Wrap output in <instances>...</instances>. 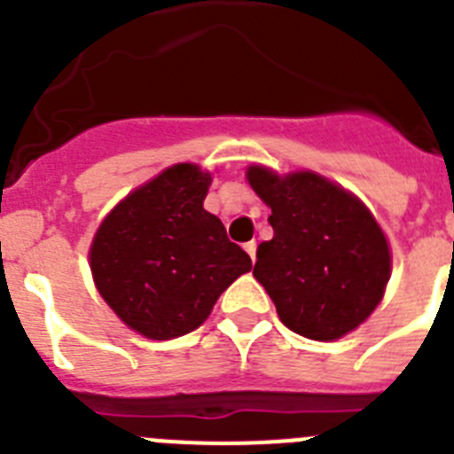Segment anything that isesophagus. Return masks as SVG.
Here are the masks:
<instances>
[{
  "label": "esophagus",
  "mask_w": 454,
  "mask_h": 454,
  "mask_svg": "<svg viewBox=\"0 0 454 454\" xmlns=\"http://www.w3.org/2000/svg\"><path fill=\"white\" fill-rule=\"evenodd\" d=\"M244 248H247V253L251 255V260L255 262V253H257V244L255 241H248V244H244Z\"/></svg>",
  "instance_id": "34e87169"
}]
</instances>
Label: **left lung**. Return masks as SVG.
Wrapping results in <instances>:
<instances>
[{
	"label": "left lung",
	"mask_w": 454,
	"mask_h": 454,
	"mask_svg": "<svg viewBox=\"0 0 454 454\" xmlns=\"http://www.w3.org/2000/svg\"><path fill=\"white\" fill-rule=\"evenodd\" d=\"M248 184L270 207L273 239L253 275L279 320L311 340H336L365 323L389 279V248L370 210L313 172L278 176L253 165Z\"/></svg>",
	"instance_id": "left-lung-1"
}]
</instances>
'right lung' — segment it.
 <instances>
[{
	"label": "right lung",
	"instance_id": "add662e5",
	"mask_svg": "<svg viewBox=\"0 0 454 454\" xmlns=\"http://www.w3.org/2000/svg\"><path fill=\"white\" fill-rule=\"evenodd\" d=\"M210 175L179 163L134 190L93 237L91 273L127 327L152 340L194 332L251 257L203 210Z\"/></svg>",
	"mask_w": 454,
	"mask_h": 454
}]
</instances>
